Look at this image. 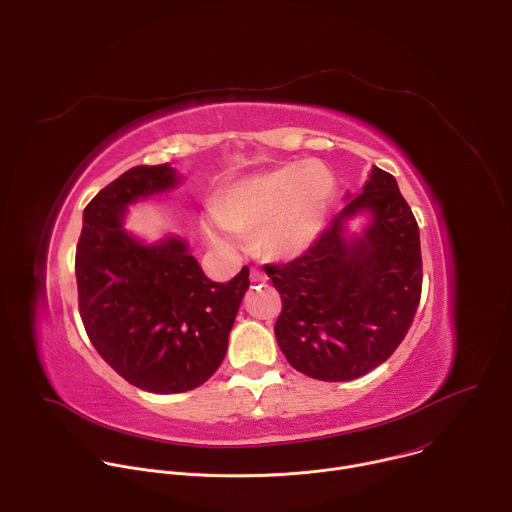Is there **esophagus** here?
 <instances>
[{"mask_svg": "<svg viewBox=\"0 0 512 512\" xmlns=\"http://www.w3.org/2000/svg\"><path fill=\"white\" fill-rule=\"evenodd\" d=\"M251 281H253V283H265V281H267V275H265L261 269L253 267V269H251Z\"/></svg>", "mask_w": 512, "mask_h": 512, "instance_id": "esophagus-1", "label": "esophagus"}]
</instances>
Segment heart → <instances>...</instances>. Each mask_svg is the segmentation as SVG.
<instances>
[{"label":"heart","mask_w":512,"mask_h":512,"mask_svg":"<svg viewBox=\"0 0 512 512\" xmlns=\"http://www.w3.org/2000/svg\"><path fill=\"white\" fill-rule=\"evenodd\" d=\"M334 200V176L320 162H289L231 184L214 212L202 216L204 239L221 249L237 245L235 233H255L277 259L306 253L322 235Z\"/></svg>","instance_id":"b5f03b06"}]
</instances>
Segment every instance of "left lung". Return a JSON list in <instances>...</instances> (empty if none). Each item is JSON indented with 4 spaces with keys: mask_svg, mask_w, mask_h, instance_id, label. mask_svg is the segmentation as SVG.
<instances>
[{
    "mask_svg": "<svg viewBox=\"0 0 512 512\" xmlns=\"http://www.w3.org/2000/svg\"><path fill=\"white\" fill-rule=\"evenodd\" d=\"M306 251L267 265L283 310L275 338L296 371L318 381H352L383 364L405 338L421 296L415 216L397 180L373 166L360 194ZM365 216L360 232L349 223Z\"/></svg>",
    "mask_w": 512,
    "mask_h": 512,
    "instance_id": "1",
    "label": "left lung"
}]
</instances>
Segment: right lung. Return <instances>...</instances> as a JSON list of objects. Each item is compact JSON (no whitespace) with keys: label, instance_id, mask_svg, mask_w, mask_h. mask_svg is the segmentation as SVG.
I'll return each instance as SVG.
<instances>
[{"label":"right lung","instance_id":"add662e5","mask_svg":"<svg viewBox=\"0 0 512 512\" xmlns=\"http://www.w3.org/2000/svg\"><path fill=\"white\" fill-rule=\"evenodd\" d=\"M172 164L137 166L105 186L83 212L77 247L79 310L113 371L150 393H184L221 367L249 269L210 281L188 243H154L125 229L131 204L178 188Z\"/></svg>","mask_w":512,"mask_h":512}]
</instances>
